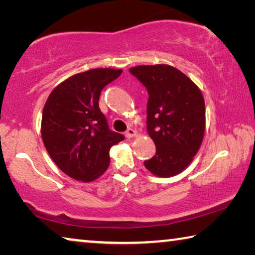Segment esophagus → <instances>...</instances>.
I'll return each mask as SVG.
<instances>
[{
	"label": "esophagus",
	"instance_id": "esophagus-1",
	"mask_svg": "<svg viewBox=\"0 0 255 255\" xmlns=\"http://www.w3.org/2000/svg\"><path fill=\"white\" fill-rule=\"evenodd\" d=\"M125 136H126L127 138H132V137L136 136V131L133 130L132 128H128L126 132H125Z\"/></svg>",
	"mask_w": 255,
	"mask_h": 255
}]
</instances>
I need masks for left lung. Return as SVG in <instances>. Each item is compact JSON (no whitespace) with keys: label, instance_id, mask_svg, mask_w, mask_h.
<instances>
[{"label":"left lung","instance_id":"obj_1","mask_svg":"<svg viewBox=\"0 0 255 255\" xmlns=\"http://www.w3.org/2000/svg\"><path fill=\"white\" fill-rule=\"evenodd\" d=\"M148 93L147 131L156 153L144 165L157 176L169 178L182 172L204 139L206 109L197 85L169 65L129 68Z\"/></svg>","mask_w":255,"mask_h":255}]
</instances>
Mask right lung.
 <instances>
[{
  "mask_svg": "<svg viewBox=\"0 0 255 255\" xmlns=\"http://www.w3.org/2000/svg\"><path fill=\"white\" fill-rule=\"evenodd\" d=\"M122 70L96 68L64 81L46 101L41 137L47 152L64 173L90 182L107 171L112 145L125 139L112 131L99 108L102 89Z\"/></svg>",
  "mask_w": 255,
  "mask_h": 255,
  "instance_id": "add662e5",
  "label": "right lung"
}]
</instances>
